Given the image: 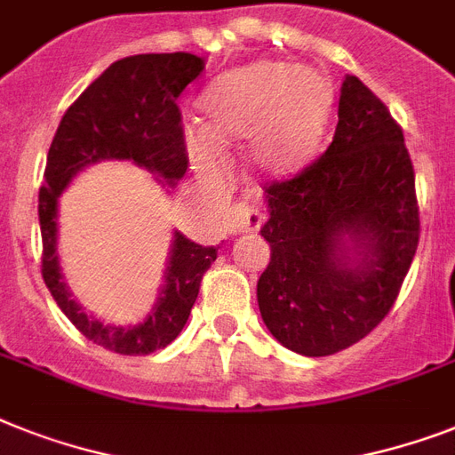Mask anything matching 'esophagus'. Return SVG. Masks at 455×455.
Instances as JSON below:
<instances>
[{
  "label": "esophagus",
  "mask_w": 455,
  "mask_h": 455,
  "mask_svg": "<svg viewBox=\"0 0 455 455\" xmlns=\"http://www.w3.org/2000/svg\"><path fill=\"white\" fill-rule=\"evenodd\" d=\"M261 212L250 203H235L234 208L228 210L227 215V231L234 235L250 234V231H257L261 227Z\"/></svg>",
  "instance_id": "34e87169"
}]
</instances>
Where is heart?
Masks as SVG:
<instances>
[{"label":"heart","instance_id":"b5f03b06","mask_svg":"<svg viewBox=\"0 0 455 455\" xmlns=\"http://www.w3.org/2000/svg\"><path fill=\"white\" fill-rule=\"evenodd\" d=\"M331 109L330 81L285 60H259L217 81L203 100L205 128H187L191 165L205 180L221 175L224 149L250 147L266 177L294 175L315 156Z\"/></svg>","mask_w":455,"mask_h":455}]
</instances>
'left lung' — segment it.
I'll return each mask as SVG.
<instances>
[{"instance_id": "8db88e82", "label": "left lung", "mask_w": 455, "mask_h": 455, "mask_svg": "<svg viewBox=\"0 0 455 455\" xmlns=\"http://www.w3.org/2000/svg\"><path fill=\"white\" fill-rule=\"evenodd\" d=\"M271 261L257 283L261 320L285 348L334 355L393 308L419 247L416 177L404 135L357 76H346L323 156L266 187Z\"/></svg>"}]
</instances>
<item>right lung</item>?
I'll return each instance as SVG.
<instances>
[{"label": "right lung", "instance_id": "right-lung-1", "mask_svg": "<svg viewBox=\"0 0 455 455\" xmlns=\"http://www.w3.org/2000/svg\"><path fill=\"white\" fill-rule=\"evenodd\" d=\"M203 69L205 62L194 53H142L112 62L74 100L48 149L39 189L44 283L88 341L121 355H149L175 341L189 320L203 273L217 259L220 247H203L175 231L165 285L144 323L132 327L105 324L84 313L62 278L58 198L79 170L112 158L132 161L154 172L164 187H175L189 165L177 98Z\"/></svg>", "mask_w": 455, "mask_h": 455}]
</instances>
